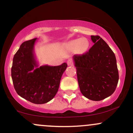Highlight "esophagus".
<instances>
[{
  "instance_id": "esophagus-1",
  "label": "esophagus",
  "mask_w": 133,
  "mask_h": 133,
  "mask_svg": "<svg viewBox=\"0 0 133 133\" xmlns=\"http://www.w3.org/2000/svg\"><path fill=\"white\" fill-rule=\"evenodd\" d=\"M67 64H68V66H73V61L72 59H69L68 61H67Z\"/></svg>"
}]
</instances>
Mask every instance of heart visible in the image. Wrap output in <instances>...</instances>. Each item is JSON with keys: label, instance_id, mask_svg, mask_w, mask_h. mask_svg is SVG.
<instances>
[{"label": "heart", "instance_id": "b5f03b06", "mask_svg": "<svg viewBox=\"0 0 133 133\" xmlns=\"http://www.w3.org/2000/svg\"><path fill=\"white\" fill-rule=\"evenodd\" d=\"M67 46L71 50H77L78 52L83 53L87 51L89 47V42L85 38L75 39L69 41L67 44Z\"/></svg>", "mask_w": 133, "mask_h": 133}]
</instances>
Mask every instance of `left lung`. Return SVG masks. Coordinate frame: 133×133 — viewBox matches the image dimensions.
I'll use <instances>...</instances> for the list:
<instances>
[{
	"mask_svg": "<svg viewBox=\"0 0 133 133\" xmlns=\"http://www.w3.org/2000/svg\"><path fill=\"white\" fill-rule=\"evenodd\" d=\"M94 43L88 52L73 57L80 90L83 96L94 101L114 92L119 80L114 52L99 36H91Z\"/></svg>",
	"mask_w": 133,
	"mask_h": 133,
	"instance_id": "8db88e82",
	"label": "left lung"
}]
</instances>
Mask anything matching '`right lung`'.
Wrapping results in <instances>:
<instances>
[{"label":"right lung","instance_id":"obj_1","mask_svg":"<svg viewBox=\"0 0 133 133\" xmlns=\"http://www.w3.org/2000/svg\"><path fill=\"white\" fill-rule=\"evenodd\" d=\"M37 38L22 43L13 58L11 76L19 96L36 104L48 102L58 90L61 78L67 64L39 66L34 54Z\"/></svg>","mask_w":133,"mask_h":133}]
</instances>
